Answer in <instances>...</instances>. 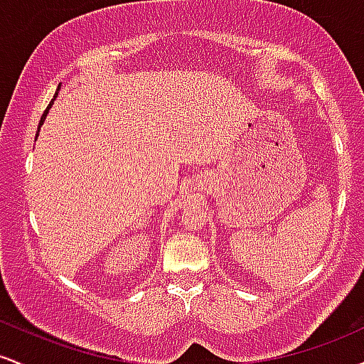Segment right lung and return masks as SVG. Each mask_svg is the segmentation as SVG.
I'll return each mask as SVG.
<instances>
[{"instance_id":"add662e5","label":"right lung","mask_w":364,"mask_h":364,"mask_svg":"<svg viewBox=\"0 0 364 364\" xmlns=\"http://www.w3.org/2000/svg\"><path fill=\"white\" fill-rule=\"evenodd\" d=\"M58 89H60V87H58ZM54 97H56V95H54ZM53 102H54V99H53V101L51 102H49V106L48 107H46V111H44V114H43V118H41V124H43V121L46 119V114H48V111H49V107H51L53 106ZM37 133H39V129H37Z\"/></svg>"}]
</instances>
